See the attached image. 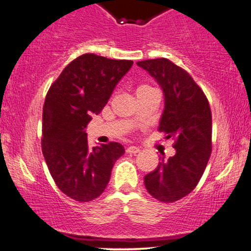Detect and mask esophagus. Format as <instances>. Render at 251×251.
Segmentation results:
<instances>
[{
  "mask_svg": "<svg viewBox=\"0 0 251 251\" xmlns=\"http://www.w3.org/2000/svg\"><path fill=\"white\" fill-rule=\"evenodd\" d=\"M126 151H127L128 154H137V153H140V151H141V149L138 148V147L131 146V147H128L127 149H126Z\"/></svg>",
  "mask_w": 251,
  "mask_h": 251,
  "instance_id": "1",
  "label": "esophagus"
}]
</instances>
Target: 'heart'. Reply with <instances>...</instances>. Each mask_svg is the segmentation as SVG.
Returning <instances> with one entry per match:
<instances>
[{
    "label": "heart",
    "mask_w": 251,
    "mask_h": 251,
    "mask_svg": "<svg viewBox=\"0 0 251 251\" xmlns=\"http://www.w3.org/2000/svg\"><path fill=\"white\" fill-rule=\"evenodd\" d=\"M141 87H143V86H141ZM141 87H140V88H141Z\"/></svg>",
    "instance_id": "b5f03b06"
}]
</instances>
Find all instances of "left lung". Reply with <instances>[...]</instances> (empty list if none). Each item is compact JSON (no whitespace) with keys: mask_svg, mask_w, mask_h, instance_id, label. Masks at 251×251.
I'll return each instance as SVG.
<instances>
[{"mask_svg":"<svg viewBox=\"0 0 251 251\" xmlns=\"http://www.w3.org/2000/svg\"><path fill=\"white\" fill-rule=\"evenodd\" d=\"M137 65L163 88L165 109L159 131L175 140L176 149L174 156L163 158L155 170L144 176V186L153 198L174 203L196 188L211 155L209 100L193 77L166 58L142 60Z\"/></svg>","mask_w":251,"mask_h":251,"instance_id":"left-lung-1","label":"left lung"}]
</instances>
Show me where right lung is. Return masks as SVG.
<instances>
[{"mask_svg":"<svg viewBox=\"0 0 251 251\" xmlns=\"http://www.w3.org/2000/svg\"><path fill=\"white\" fill-rule=\"evenodd\" d=\"M132 60L86 53L70 62L50 85L42 111L41 147L58 188L87 203L104 192L115 161L125 153L118 142L91 149L85 128L102 111Z\"/></svg>","mask_w":251,"mask_h":251,"instance_id":"add662e5","label":"right lung"}]
</instances>
